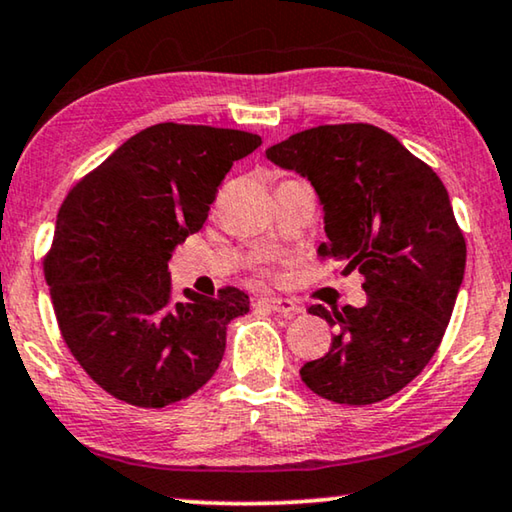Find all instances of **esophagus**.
<instances>
[{
    "label": "esophagus",
    "instance_id": "34e87169",
    "mask_svg": "<svg viewBox=\"0 0 512 512\" xmlns=\"http://www.w3.org/2000/svg\"><path fill=\"white\" fill-rule=\"evenodd\" d=\"M259 303H262L264 308L278 312V315H299L301 312L299 303H294L292 299H280V296H269V299H262Z\"/></svg>",
    "mask_w": 512,
    "mask_h": 512
}]
</instances>
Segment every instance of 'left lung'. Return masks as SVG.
I'll return each mask as SVG.
<instances>
[{"mask_svg":"<svg viewBox=\"0 0 512 512\" xmlns=\"http://www.w3.org/2000/svg\"><path fill=\"white\" fill-rule=\"evenodd\" d=\"M310 181L329 241L319 255L365 278L368 303L310 312L335 326L329 354L301 368L303 384L338 404H375L418 377L451 322L467 264L446 186L398 137L370 124L301 131L266 149Z\"/></svg>","mask_w":512,"mask_h":512,"instance_id":"obj_1","label":"left lung"}]
</instances>
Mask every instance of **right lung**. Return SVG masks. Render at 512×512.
Wrapping results in <instances>:
<instances>
[{
    "label": "right lung",
    "instance_id": "obj_1",
    "mask_svg": "<svg viewBox=\"0 0 512 512\" xmlns=\"http://www.w3.org/2000/svg\"><path fill=\"white\" fill-rule=\"evenodd\" d=\"M262 137L156 124L126 140L61 204L45 280L64 342L103 391L160 409L202 388L225 354L227 324L250 310L236 287L172 299L167 262L202 230L234 160Z\"/></svg>",
    "mask_w": 512,
    "mask_h": 512
}]
</instances>
